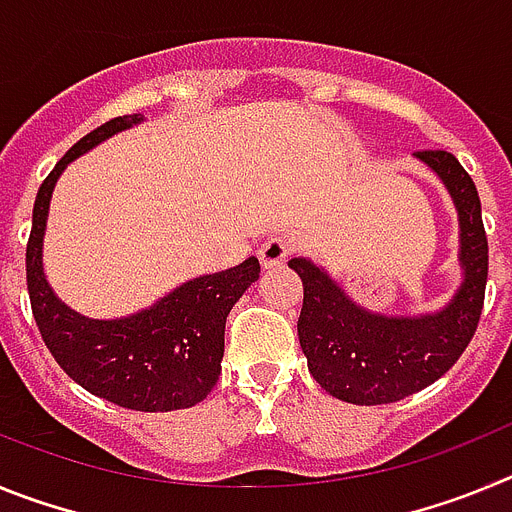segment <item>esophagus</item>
Listing matches in <instances>:
<instances>
[{"label":"esophagus","instance_id":"obj_1","mask_svg":"<svg viewBox=\"0 0 512 512\" xmlns=\"http://www.w3.org/2000/svg\"><path fill=\"white\" fill-rule=\"evenodd\" d=\"M289 253H292V246L284 238H269V241L261 243L259 259L264 269H277L289 259Z\"/></svg>","mask_w":512,"mask_h":512}]
</instances>
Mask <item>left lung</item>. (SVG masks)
Returning <instances> with one entry per match:
<instances>
[{"label": "left lung", "mask_w": 512, "mask_h": 512, "mask_svg": "<svg viewBox=\"0 0 512 512\" xmlns=\"http://www.w3.org/2000/svg\"><path fill=\"white\" fill-rule=\"evenodd\" d=\"M415 156L441 176L459 210L467 279L446 310L423 318L369 315L318 266L305 259L289 261L305 292L297 336L310 374L325 392L354 405H387L441 379L474 338L485 307L490 248L472 176L449 151Z\"/></svg>", "instance_id": "8db88e82"}]
</instances>
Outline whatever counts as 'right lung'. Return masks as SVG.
Instances as JSON below:
<instances>
[{
    "instance_id": "1",
    "label": "right lung",
    "mask_w": 512,
    "mask_h": 512,
    "mask_svg": "<svg viewBox=\"0 0 512 512\" xmlns=\"http://www.w3.org/2000/svg\"><path fill=\"white\" fill-rule=\"evenodd\" d=\"M143 117H112L53 166L35 197L27 238V295L43 343L76 384L92 395L140 413H169L205 400L220 377L225 320L259 279V259L220 274L192 279L146 312L125 320H89L63 305L43 277V230L56 179L69 161L130 128Z\"/></svg>"
}]
</instances>
